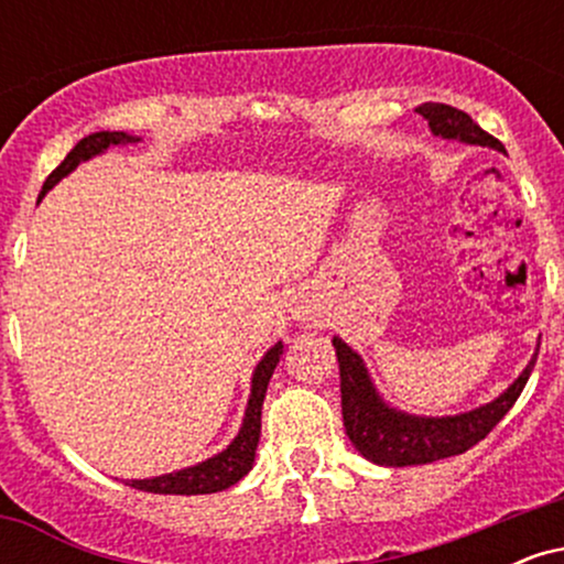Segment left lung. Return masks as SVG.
I'll return each mask as SVG.
<instances>
[{
	"label": "left lung",
	"instance_id": "8db88e82",
	"mask_svg": "<svg viewBox=\"0 0 564 564\" xmlns=\"http://www.w3.org/2000/svg\"><path fill=\"white\" fill-rule=\"evenodd\" d=\"M416 113H422L430 121V129L440 138L496 148V151L507 153L501 140L485 132L469 113L458 111V108L445 106V102H424V106L416 108ZM334 347L336 360H339L341 416H345L347 437L352 440L355 448L364 453L368 462L384 464V467L432 464L440 462V458L458 456V453L480 443L507 416L509 408L517 403L520 392L525 390L535 358H539V352H535L525 371L520 373V379L507 392L498 394L494 403L475 408L469 413H458V416L422 419L408 416V413H400L381 403L360 355L352 352L339 336H334Z\"/></svg>",
	"mask_w": 564,
	"mask_h": 564
}]
</instances>
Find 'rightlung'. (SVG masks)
I'll list each match as a JSON object with an SVG mask.
<instances>
[{
  "mask_svg": "<svg viewBox=\"0 0 564 564\" xmlns=\"http://www.w3.org/2000/svg\"><path fill=\"white\" fill-rule=\"evenodd\" d=\"M119 142H134L124 132H95L87 134V138L76 142L70 148V153L61 161V166H55L53 174L44 180L42 196L50 191L55 183H61L68 172H74L82 161L97 156V153L106 151L108 145H119ZM39 196V198H42ZM283 345L278 341L273 349H268V355L257 366L254 379H251V398L249 405H246L243 426L238 432V437L217 456L206 458V462L196 464V467H187L180 471H172V475L153 477V480H132L129 485L138 490H148V494H170V496H200V494H217V490L230 488L236 485L246 471L254 464V451L257 443H260V426H262V403L264 392H268L270 377H273L278 360H281Z\"/></svg>",
  "mask_w": 564,
  "mask_h": 564,
  "instance_id": "1",
  "label": "right lung"
}]
</instances>
